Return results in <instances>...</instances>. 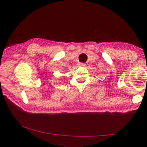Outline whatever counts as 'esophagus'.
I'll list each match as a JSON object with an SVG mask.
<instances>
[{
  "label": "esophagus",
  "mask_w": 147,
  "mask_h": 147,
  "mask_svg": "<svg viewBox=\"0 0 147 147\" xmlns=\"http://www.w3.org/2000/svg\"><path fill=\"white\" fill-rule=\"evenodd\" d=\"M78 65H79L80 66H83V67L86 65L85 63H78Z\"/></svg>",
  "instance_id": "obj_1"
}]
</instances>
